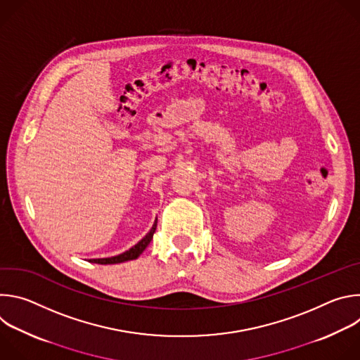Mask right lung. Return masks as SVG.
<instances>
[{
	"label": "right lung",
	"mask_w": 360,
	"mask_h": 360,
	"mask_svg": "<svg viewBox=\"0 0 360 360\" xmlns=\"http://www.w3.org/2000/svg\"><path fill=\"white\" fill-rule=\"evenodd\" d=\"M155 229H157V221H155V224L152 225L150 231H149L135 246H132V248L128 249L127 252H124V253H121V255H117V256H111V258L89 259V262L99 264V265H112V264H121V262H127V261H134V259L138 258V256L145 250V248L149 245V242H150L152 238H153V233H155Z\"/></svg>",
	"instance_id": "obj_1"
}]
</instances>
